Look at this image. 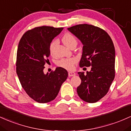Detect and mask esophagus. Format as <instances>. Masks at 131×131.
<instances>
[{"label":"esophagus","mask_w":131,"mask_h":131,"mask_svg":"<svg viewBox=\"0 0 131 131\" xmlns=\"http://www.w3.org/2000/svg\"><path fill=\"white\" fill-rule=\"evenodd\" d=\"M68 75H69V77H72V76L75 75V73L73 72H69Z\"/></svg>","instance_id":"1"}]
</instances>
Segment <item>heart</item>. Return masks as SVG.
Instances as JSON below:
<instances>
[{
	"label": "heart",
	"mask_w": 131,
	"mask_h": 131,
	"mask_svg": "<svg viewBox=\"0 0 131 131\" xmlns=\"http://www.w3.org/2000/svg\"><path fill=\"white\" fill-rule=\"evenodd\" d=\"M62 41L64 45L67 47H69L72 45L75 44L77 45V41L75 36L72 35V33H67L64 35L62 37ZM57 40H54L51 43L49 47V51L51 54L53 52V49L54 46L57 44ZM77 62V59L75 58H68V59H62L58 62L57 64L59 67H62V68L66 69L67 70H72L74 67V64Z\"/></svg>",
	"instance_id": "obj_1"
}]
</instances>
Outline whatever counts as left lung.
Segmentation results:
<instances>
[{"mask_svg":"<svg viewBox=\"0 0 131 131\" xmlns=\"http://www.w3.org/2000/svg\"><path fill=\"white\" fill-rule=\"evenodd\" d=\"M67 29L83 45L80 67H92L86 74L78 72L82 80L78 95L86 102L96 103L106 95L115 77L114 44L107 32L97 26L80 24Z\"/></svg>","mask_w":131,"mask_h":131,"instance_id":"8db88e82","label":"left lung"}]
</instances>
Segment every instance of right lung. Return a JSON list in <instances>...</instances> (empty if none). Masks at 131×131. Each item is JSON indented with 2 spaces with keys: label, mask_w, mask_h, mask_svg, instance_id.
<instances>
[{
  "label": "right lung",
  "mask_w": 131,
  "mask_h": 131,
  "mask_svg": "<svg viewBox=\"0 0 131 131\" xmlns=\"http://www.w3.org/2000/svg\"><path fill=\"white\" fill-rule=\"evenodd\" d=\"M63 28L42 26L24 33L19 42L16 69L21 86L32 99L46 103L57 96L68 72L57 67L51 73H44L45 65L50 55L49 47Z\"/></svg>",
  "instance_id": "add662e5"
}]
</instances>
